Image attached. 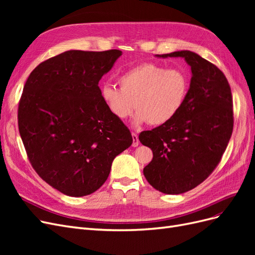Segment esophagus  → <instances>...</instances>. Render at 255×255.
<instances>
[{
    "instance_id": "1",
    "label": "esophagus",
    "mask_w": 255,
    "mask_h": 255,
    "mask_svg": "<svg viewBox=\"0 0 255 255\" xmlns=\"http://www.w3.org/2000/svg\"><path fill=\"white\" fill-rule=\"evenodd\" d=\"M132 137H133V143H132V145L133 146H137L138 144H139V139H138V136L135 133H132Z\"/></svg>"
}]
</instances>
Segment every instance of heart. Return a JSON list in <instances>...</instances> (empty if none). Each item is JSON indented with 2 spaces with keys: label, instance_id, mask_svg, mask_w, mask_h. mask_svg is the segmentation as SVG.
I'll use <instances>...</instances> for the list:
<instances>
[{
  "label": "heart",
  "instance_id": "heart-1",
  "mask_svg": "<svg viewBox=\"0 0 255 255\" xmlns=\"http://www.w3.org/2000/svg\"><path fill=\"white\" fill-rule=\"evenodd\" d=\"M119 88L106 84L101 98L107 110L117 120H125L137 111L134 125L148 122L158 127L170 122L179 114L187 97L189 81L177 69H167L152 64L138 65L119 79Z\"/></svg>",
  "mask_w": 255,
  "mask_h": 255
}]
</instances>
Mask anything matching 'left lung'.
Here are the masks:
<instances>
[{
	"label": "left lung",
	"mask_w": 255,
	"mask_h": 255,
	"mask_svg": "<svg viewBox=\"0 0 255 255\" xmlns=\"http://www.w3.org/2000/svg\"><path fill=\"white\" fill-rule=\"evenodd\" d=\"M158 58L182 57L191 70L184 105L166 125L139 135L153 158L143 168L152 187L180 195L201 184L219 164L233 130V102L228 80L197 53L183 50Z\"/></svg>",
	"instance_id": "obj_1"
}]
</instances>
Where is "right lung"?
Wrapping results in <instances>:
<instances>
[{"mask_svg":"<svg viewBox=\"0 0 255 255\" xmlns=\"http://www.w3.org/2000/svg\"><path fill=\"white\" fill-rule=\"evenodd\" d=\"M121 55L120 50L66 51L37 66L23 88L18 125L28 159L43 181L66 196L98 190L114 158L133 142L99 87Z\"/></svg>","mask_w":255,"mask_h":255,"instance_id":"1","label":"right lung"}]
</instances>
